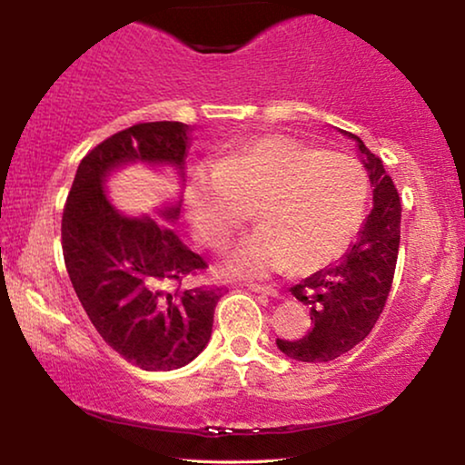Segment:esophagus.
I'll use <instances>...</instances> for the list:
<instances>
[{"label":"esophagus","instance_id":"obj_1","mask_svg":"<svg viewBox=\"0 0 465 465\" xmlns=\"http://www.w3.org/2000/svg\"><path fill=\"white\" fill-rule=\"evenodd\" d=\"M250 290L252 292H258V294H264V296H271V298H277L279 292L275 288H269V285H256V283H250Z\"/></svg>","mask_w":465,"mask_h":465}]
</instances>
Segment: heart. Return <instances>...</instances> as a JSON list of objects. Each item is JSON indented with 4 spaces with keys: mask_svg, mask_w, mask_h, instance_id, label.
I'll return each mask as SVG.
<instances>
[{
    "mask_svg": "<svg viewBox=\"0 0 465 465\" xmlns=\"http://www.w3.org/2000/svg\"><path fill=\"white\" fill-rule=\"evenodd\" d=\"M368 175L345 152L317 150L288 135L241 143L188 188L196 239L220 252L252 209L260 224L228 258V271L260 277L290 266L307 275L345 252L360 231Z\"/></svg>",
    "mask_w": 465,
    "mask_h": 465,
    "instance_id": "obj_1",
    "label": "heart"
}]
</instances>
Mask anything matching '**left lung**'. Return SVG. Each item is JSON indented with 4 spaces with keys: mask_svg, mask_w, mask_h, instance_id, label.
<instances>
[{
    "mask_svg": "<svg viewBox=\"0 0 465 465\" xmlns=\"http://www.w3.org/2000/svg\"><path fill=\"white\" fill-rule=\"evenodd\" d=\"M345 135L358 143L361 164L372 183V209L360 228L358 241L339 262L292 288L298 301L309 304L313 328L301 341L277 339V347L298 361H330L364 341L383 313L396 271L402 220L398 190L385 173L383 161L358 135Z\"/></svg>",
    "mask_w": 465,
    "mask_h": 465,
    "instance_id": "obj_1",
    "label": "left lung"
}]
</instances>
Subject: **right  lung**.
I'll return each mask as SVG.
<instances>
[{
  "instance_id": "1",
  "label": "right lung",
  "mask_w": 465,
  "mask_h": 465,
  "mask_svg": "<svg viewBox=\"0 0 465 465\" xmlns=\"http://www.w3.org/2000/svg\"><path fill=\"white\" fill-rule=\"evenodd\" d=\"M183 123H142L107 137L82 158L63 209V258L88 320L107 345L143 371H173L212 339L220 288L183 290L207 269L173 228L152 215H126L107 199L105 183L126 164L171 167L183 182L190 148ZM182 199L156 209L175 222Z\"/></svg>"
}]
</instances>
